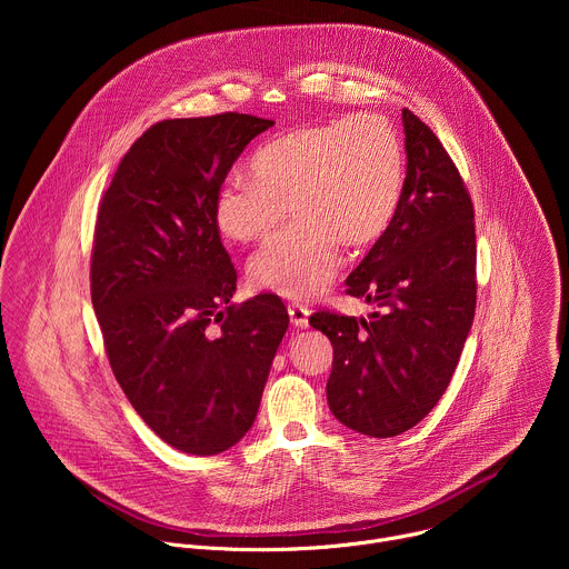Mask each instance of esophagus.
I'll list each match as a JSON object with an SVG mask.
<instances>
[{
  "label": "esophagus",
  "instance_id": "1",
  "mask_svg": "<svg viewBox=\"0 0 569 569\" xmlns=\"http://www.w3.org/2000/svg\"><path fill=\"white\" fill-rule=\"evenodd\" d=\"M288 315H290V321L295 329H306L308 327V317H310V310L301 303H290L288 306Z\"/></svg>",
  "mask_w": 569,
  "mask_h": 569
}]
</instances>
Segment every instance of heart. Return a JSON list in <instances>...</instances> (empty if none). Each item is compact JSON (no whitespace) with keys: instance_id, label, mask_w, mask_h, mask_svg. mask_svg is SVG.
Returning <instances> with one entry per match:
<instances>
[{"instance_id":"obj_1","label":"heart","mask_w":569,"mask_h":569,"mask_svg":"<svg viewBox=\"0 0 569 569\" xmlns=\"http://www.w3.org/2000/svg\"><path fill=\"white\" fill-rule=\"evenodd\" d=\"M252 178L227 180L213 200V224L233 242L290 229L250 259L254 288L308 299L340 268V242L365 250L393 222L405 189V154L389 121L360 114L288 130L257 150Z\"/></svg>"}]
</instances>
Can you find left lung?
I'll use <instances>...</instances> for the list:
<instances>
[{"mask_svg":"<svg viewBox=\"0 0 569 569\" xmlns=\"http://www.w3.org/2000/svg\"><path fill=\"white\" fill-rule=\"evenodd\" d=\"M402 200L389 229L349 274L347 292L378 303L371 319L319 310L310 327L333 345V417L367 437L415 428L457 369L477 301L475 211L437 134L402 110Z\"/></svg>","mask_w":569,"mask_h":569,"instance_id":"obj_1","label":"left lung"}]
</instances>
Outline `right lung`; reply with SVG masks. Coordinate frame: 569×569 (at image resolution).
<instances>
[{
  "label": "right lung",
  "mask_w": 569,
  "mask_h": 569,
  "mask_svg": "<svg viewBox=\"0 0 569 569\" xmlns=\"http://www.w3.org/2000/svg\"><path fill=\"white\" fill-rule=\"evenodd\" d=\"M272 126L238 112L159 121L99 207L90 288L110 367L143 423L189 455L246 437L288 331L277 295L229 303L236 270L213 224L233 161Z\"/></svg>",
  "instance_id": "add662e5"
}]
</instances>
